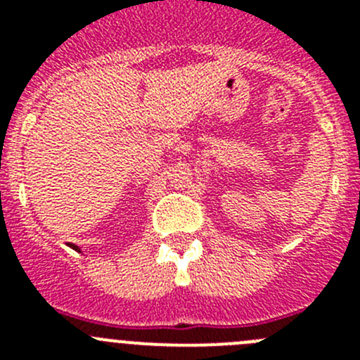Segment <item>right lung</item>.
<instances>
[{
    "mask_svg": "<svg viewBox=\"0 0 360 360\" xmlns=\"http://www.w3.org/2000/svg\"><path fill=\"white\" fill-rule=\"evenodd\" d=\"M70 247H72V249H75V250H77V247H75V245H72V243H70Z\"/></svg>",
    "mask_w": 360,
    "mask_h": 360,
    "instance_id": "right-lung-1",
    "label": "right lung"
}]
</instances>
